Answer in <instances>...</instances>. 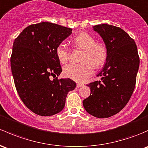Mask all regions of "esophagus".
Returning a JSON list of instances; mask_svg holds the SVG:
<instances>
[{
  "instance_id": "esophagus-1",
  "label": "esophagus",
  "mask_w": 148,
  "mask_h": 148,
  "mask_svg": "<svg viewBox=\"0 0 148 148\" xmlns=\"http://www.w3.org/2000/svg\"><path fill=\"white\" fill-rule=\"evenodd\" d=\"M82 86H83V84H81V83L77 84V87H78V88H79V87H82Z\"/></svg>"
}]
</instances>
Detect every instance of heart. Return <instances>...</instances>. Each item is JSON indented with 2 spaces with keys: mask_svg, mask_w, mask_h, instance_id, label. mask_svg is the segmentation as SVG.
Returning <instances> with one entry per match:
<instances>
[{
  "mask_svg": "<svg viewBox=\"0 0 148 148\" xmlns=\"http://www.w3.org/2000/svg\"><path fill=\"white\" fill-rule=\"evenodd\" d=\"M73 44L79 49H84L82 61L79 64L71 63L64 67L63 73L67 78L77 82H82L89 77L95 67H100L105 63L108 50L103 42H96L94 37L86 32H81L72 40ZM56 55L60 63L64 64L69 60V50L64 43H60L56 48Z\"/></svg>",
  "mask_w": 148,
  "mask_h": 148,
  "instance_id": "b5f03b06",
  "label": "heart"
}]
</instances>
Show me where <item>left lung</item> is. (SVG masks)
Wrapping results in <instances>:
<instances>
[{
    "label": "left lung",
    "mask_w": 148,
    "mask_h": 148,
    "mask_svg": "<svg viewBox=\"0 0 148 148\" xmlns=\"http://www.w3.org/2000/svg\"><path fill=\"white\" fill-rule=\"evenodd\" d=\"M102 37L108 50L106 62L98 74L101 81L87 84L91 94L83 101L85 110L99 119L120 112L130 100L140 64L134 40L119 27L108 24L93 27Z\"/></svg>",
    "instance_id": "obj_1"
}]
</instances>
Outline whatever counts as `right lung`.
<instances>
[{"label":"right lung","mask_w":148,"mask_h":148,"mask_svg":"<svg viewBox=\"0 0 148 148\" xmlns=\"http://www.w3.org/2000/svg\"><path fill=\"white\" fill-rule=\"evenodd\" d=\"M71 30L42 22L27 26L13 42L10 66L15 88L25 105L39 116L60 113L68 92L76 87L70 79H49L62 72L56 48Z\"/></svg>","instance_id":"obj_1"}]
</instances>
